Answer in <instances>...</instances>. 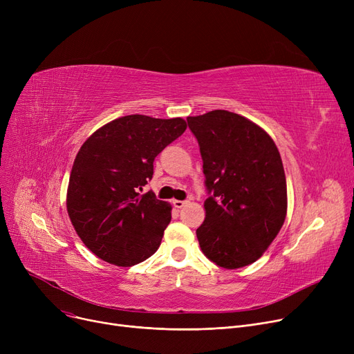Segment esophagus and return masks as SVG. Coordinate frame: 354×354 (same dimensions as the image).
Instances as JSON below:
<instances>
[{
    "label": "esophagus",
    "mask_w": 354,
    "mask_h": 354,
    "mask_svg": "<svg viewBox=\"0 0 354 354\" xmlns=\"http://www.w3.org/2000/svg\"><path fill=\"white\" fill-rule=\"evenodd\" d=\"M172 203H174V207H175V208L180 209V208L185 205V203H187V201H178V199H174V201H172Z\"/></svg>",
    "instance_id": "esophagus-1"
}]
</instances>
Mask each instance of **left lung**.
<instances>
[{"label": "left lung", "mask_w": 354, "mask_h": 354, "mask_svg": "<svg viewBox=\"0 0 354 354\" xmlns=\"http://www.w3.org/2000/svg\"><path fill=\"white\" fill-rule=\"evenodd\" d=\"M211 196L196 230L202 252L235 270L255 263L287 215V182L280 152L263 127L228 110L189 116Z\"/></svg>", "instance_id": "left-lung-1"}]
</instances>
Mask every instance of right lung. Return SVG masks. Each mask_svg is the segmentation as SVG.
Returning a JSON list of instances; mask_svg holds the SVG:
<instances>
[{
    "mask_svg": "<svg viewBox=\"0 0 354 354\" xmlns=\"http://www.w3.org/2000/svg\"><path fill=\"white\" fill-rule=\"evenodd\" d=\"M185 129L182 118L129 115L82 145L70 174L67 212L83 244L103 261L132 267L159 248L172 207L139 191L152 179L155 158Z\"/></svg>",
    "mask_w": 354,
    "mask_h": 354,
    "instance_id": "add662e5",
    "label": "right lung"
}]
</instances>
